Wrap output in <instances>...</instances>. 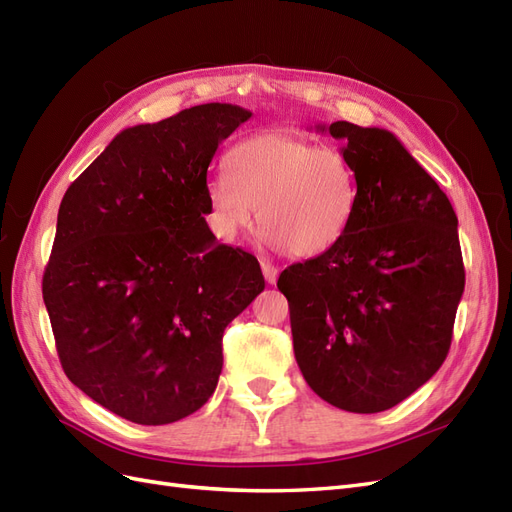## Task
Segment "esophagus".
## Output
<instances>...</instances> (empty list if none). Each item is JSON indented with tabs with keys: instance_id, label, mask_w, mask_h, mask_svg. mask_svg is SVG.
Instances as JSON below:
<instances>
[{
	"instance_id": "obj_1",
	"label": "esophagus",
	"mask_w": 512,
	"mask_h": 512,
	"mask_svg": "<svg viewBox=\"0 0 512 512\" xmlns=\"http://www.w3.org/2000/svg\"><path fill=\"white\" fill-rule=\"evenodd\" d=\"M260 267H262V275H265V280L269 284H275L277 282V275H280V271H277L275 265H271V262L267 258L260 260Z\"/></svg>"
}]
</instances>
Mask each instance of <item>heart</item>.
<instances>
[{
  "instance_id": "1",
  "label": "heart",
  "mask_w": 512,
  "mask_h": 512,
  "mask_svg": "<svg viewBox=\"0 0 512 512\" xmlns=\"http://www.w3.org/2000/svg\"><path fill=\"white\" fill-rule=\"evenodd\" d=\"M228 175L209 181L211 228L235 239L254 222L288 256L329 252L359 207V181L346 153L286 132H260L228 151Z\"/></svg>"
}]
</instances>
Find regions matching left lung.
<instances>
[{"label": "left lung", "instance_id": "8db88e82", "mask_svg": "<svg viewBox=\"0 0 512 512\" xmlns=\"http://www.w3.org/2000/svg\"><path fill=\"white\" fill-rule=\"evenodd\" d=\"M316 128L344 143L359 207L342 241L284 269L277 288L305 382L335 408L374 414L423 386L451 348L466 286L457 215L389 130Z\"/></svg>", "mask_w": 512, "mask_h": 512}]
</instances>
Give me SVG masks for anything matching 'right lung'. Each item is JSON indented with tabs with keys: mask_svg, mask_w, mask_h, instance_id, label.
<instances>
[{
	"mask_svg": "<svg viewBox=\"0 0 512 512\" xmlns=\"http://www.w3.org/2000/svg\"><path fill=\"white\" fill-rule=\"evenodd\" d=\"M250 117L211 102L123 130L59 205L42 297L61 367L132 423L203 408L224 329L265 290L258 260L205 222L209 164Z\"/></svg>",
	"mask_w": 512,
	"mask_h": 512,
	"instance_id": "right-lung-1",
	"label": "right lung"
}]
</instances>
